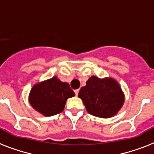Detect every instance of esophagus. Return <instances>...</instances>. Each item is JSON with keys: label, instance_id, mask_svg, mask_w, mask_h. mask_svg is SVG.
<instances>
[{"label": "esophagus", "instance_id": "34e87169", "mask_svg": "<svg viewBox=\"0 0 154 154\" xmlns=\"http://www.w3.org/2000/svg\"><path fill=\"white\" fill-rule=\"evenodd\" d=\"M76 96H78V94H79V89H75L74 90Z\"/></svg>", "mask_w": 154, "mask_h": 154}]
</instances>
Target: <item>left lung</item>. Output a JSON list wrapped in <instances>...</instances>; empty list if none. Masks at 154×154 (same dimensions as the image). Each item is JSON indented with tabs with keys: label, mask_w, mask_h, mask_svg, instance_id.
<instances>
[{
	"label": "left lung",
	"mask_w": 154,
	"mask_h": 154,
	"mask_svg": "<svg viewBox=\"0 0 154 154\" xmlns=\"http://www.w3.org/2000/svg\"><path fill=\"white\" fill-rule=\"evenodd\" d=\"M79 97L87 112L100 118H109L119 112L124 103V94L119 83L112 78L92 76L82 87Z\"/></svg>",
	"instance_id": "8db88e82"
}]
</instances>
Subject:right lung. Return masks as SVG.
Masks as SVG:
<instances>
[{"instance_id": "obj_1", "label": "right lung", "mask_w": 154, "mask_h": 154, "mask_svg": "<svg viewBox=\"0 0 154 154\" xmlns=\"http://www.w3.org/2000/svg\"><path fill=\"white\" fill-rule=\"evenodd\" d=\"M74 96L69 83L62 82L54 76L32 87L29 94V103L42 115L51 116L62 112L66 100Z\"/></svg>"}]
</instances>
